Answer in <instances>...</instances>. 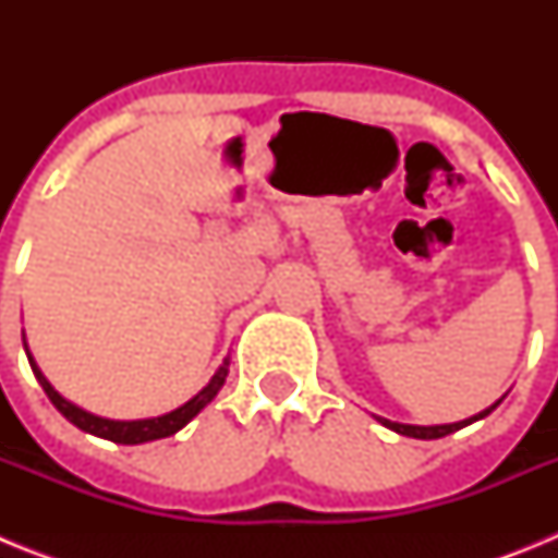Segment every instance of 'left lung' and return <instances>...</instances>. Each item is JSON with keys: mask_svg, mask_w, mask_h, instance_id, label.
<instances>
[{"mask_svg": "<svg viewBox=\"0 0 558 558\" xmlns=\"http://www.w3.org/2000/svg\"><path fill=\"white\" fill-rule=\"evenodd\" d=\"M500 402H502V399H497L495 405H489V408H486V411L475 413V416H470V418H463V422H452V425H430V427H422V425H399V422H391V418H377V422H383V425H386L388 430L399 433V436L425 438V441H430V438H445V436H450V433L461 430V427L472 425V422H477V418L489 416V413L495 411V408L500 405Z\"/></svg>", "mask_w": 558, "mask_h": 558, "instance_id": "8db88e82", "label": "left lung"}]
</instances>
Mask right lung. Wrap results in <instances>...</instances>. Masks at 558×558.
<instances>
[{"label": "right lung", "instance_id": "add662e5", "mask_svg": "<svg viewBox=\"0 0 558 558\" xmlns=\"http://www.w3.org/2000/svg\"><path fill=\"white\" fill-rule=\"evenodd\" d=\"M24 352H27L29 368H33L36 379L41 383V388H44V393L49 397V402H52V405H56L58 411H61L63 416H66L75 427L92 433V436H100V438H108V441H117V445H145V441H156V438H167V436H172V433H179L181 427L190 425L192 418L198 416V413L204 411L206 405H209L211 399L218 397V391L223 388V383H226V374H229V357H226L223 366L215 372V377H211L209 383H206V386L201 388V391L195 393L190 402H184L181 408L165 413V416L120 422V418H102V416H95V413L83 411V408L72 405L69 399H63L61 393L56 391V388L49 386V379L44 377L41 368H38L36 360H33V354H29L27 343H24Z\"/></svg>", "mask_w": 558, "mask_h": 558}]
</instances>
